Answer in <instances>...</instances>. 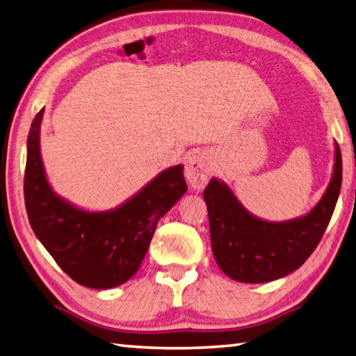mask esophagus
Listing matches in <instances>:
<instances>
[{
  "label": "esophagus",
  "mask_w": 356,
  "mask_h": 356,
  "mask_svg": "<svg viewBox=\"0 0 356 356\" xmlns=\"http://www.w3.org/2000/svg\"><path fill=\"white\" fill-rule=\"evenodd\" d=\"M213 168H211L209 157L205 153H193L188 157V162L185 166V176L188 184L191 185L194 190H202L207 185L208 177Z\"/></svg>",
  "instance_id": "obj_1"
}]
</instances>
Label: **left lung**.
<instances>
[{
    "label": "left lung",
    "mask_w": 356,
    "mask_h": 356,
    "mask_svg": "<svg viewBox=\"0 0 356 356\" xmlns=\"http://www.w3.org/2000/svg\"><path fill=\"white\" fill-rule=\"evenodd\" d=\"M341 180V151L335 142L334 171L320 202L301 217L268 222L249 213L223 180L211 179L203 199L218 268L241 283H266L292 274L318 246L334 214Z\"/></svg>",
    "instance_id": "left-lung-1"
}]
</instances>
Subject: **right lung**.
I'll return each mask as SVG.
<instances>
[{
    "label": "right lung",
    "mask_w": 356,
    "mask_h": 356,
    "mask_svg": "<svg viewBox=\"0 0 356 356\" xmlns=\"http://www.w3.org/2000/svg\"><path fill=\"white\" fill-rule=\"evenodd\" d=\"M44 108L27 138L24 199L35 236L74 282L111 289L138 272L157 222L186 193L184 165L170 166L115 209L88 211L53 191L45 176L40 133Z\"/></svg>",
    "instance_id": "add662e5"
}]
</instances>
